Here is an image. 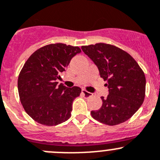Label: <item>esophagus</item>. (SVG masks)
Segmentation results:
<instances>
[{
  "label": "esophagus",
  "instance_id": "34e87169",
  "mask_svg": "<svg viewBox=\"0 0 160 160\" xmlns=\"http://www.w3.org/2000/svg\"><path fill=\"white\" fill-rule=\"evenodd\" d=\"M82 94H83V96H85L86 98H88V97H90V96H92V93L89 92H88V91L84 90V89H83V90H82Z\"/></svg>",
  "mask_w": 160,
  "mask_h": 160
}]
</instances>
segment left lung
<instances>
[{
	"instance_id": "8db88e82",
	"label": "left lung",
	"mask_w": 160,
	"mask_h": 160,
	"mask_svg": "<svg viewBox=\"0 0 160 160\" xmlns=\"http://www.w3.org/2000/svg\"><path fill=\"white\" fill-rule=\"evenodd\" d=\"M81 49L98 68L100 77L107 80V98L101 97V108L91 114L100 123L113 126L130 119L143 103L146 78L133 57L111 44L82 46Z\"/></svg>"
}]
</instances>
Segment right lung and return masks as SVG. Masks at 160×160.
Returning <instances> with one entry per match:
<instances>
[{
    "instance_id": "right-lung-1",
    "label": "right lung",
    "mask_w": 160,
    "mask_h": 160,
    "mask_svg": "<svg viewBox=\"0 0 160 160\" xmlns=\"http://www.w3.org/2000/svg\"><path fill=\"white\" fill-rule=\"evenodd\" d=\"M79 47L55 44L39 48L28 59L18 77V92L27 114L41 124L57 125L71 116L72 102L81 88H67L57 80Z\"/></svg>"
}]
</instances>
